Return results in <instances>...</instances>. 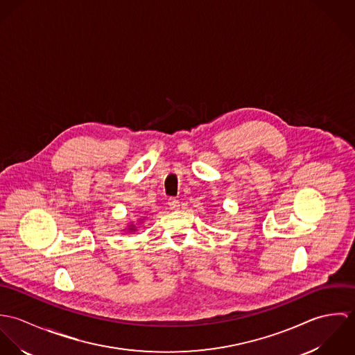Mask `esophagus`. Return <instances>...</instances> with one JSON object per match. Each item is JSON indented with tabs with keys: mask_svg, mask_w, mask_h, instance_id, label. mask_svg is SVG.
Listing matches in <instances>:
<instances>
[{
	"mask_svg": "<svg viewBox=\"0 0 355 355\" xmlns=\"http://www.w3.org/2000/svg\"><path fill=\"white\" fill-rule=\"evenodd\" d=\"M168 205H169V209H171V210H179V207H180L179 200L175 198V197H171V198L168 200Z\"/></svg>",
	"mask_w": 355,
	"mask_h": 355,
	"instance_id": "1",
	"label": "esophagus"
}]
</instances>
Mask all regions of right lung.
Wrapping results in <instances>:
<instances>
[{"label": "right lung", "instance_id": "obj_1", "mask_svg": "<svg viewBox=\"0 0 355 355\" xmlns=\"http://www.w3.org/2000/svg\"><path fill=\"white\" fill-rule=\"evenodd\" d=\"M131 230H134V228H131Z\"/></svg>", "mask_w": 355, "mask_h": 355}]
</instances>
